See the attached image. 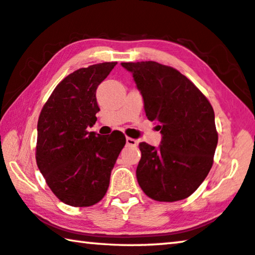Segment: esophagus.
Instances as JSON below:
<instances>
[{"label": "esophagus", "mask_w": 255, "mask_h": 255, "mask_svg": "<svg viewBox=\"0 0 255 255\" xmlns=\"http://www.w3.org/2000/svg\"><path fill=\"white\" fill-rule=\"evenodd\" d=\"M136 143H138V142H136V140L132 139V138H128V136H127V144H128V146L135 147Z\"/></svg>", "instance_id": "34e87169"}]
</instances>
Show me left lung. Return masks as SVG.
I'll use <instances>...</instances> for the list:
<instances>
[{"label": "left lung", "instance_id": "left-lung-1", "mask_svg": "<svg viewBox=\"0 0 255 255\" xmlns=\"http://www.w3.org/2000/svg\"><path fill=\"white\" fill-rule=\"evenodd\" d=\"M122 66L132 73L147 119L162 133L158 148L139 143V186L157 202L189 197L213 165L218 132L212 106L193 82L170 66L156 61Z\"/></svg>", "mask_w": 255, "mask_h": 255}]
</instances>
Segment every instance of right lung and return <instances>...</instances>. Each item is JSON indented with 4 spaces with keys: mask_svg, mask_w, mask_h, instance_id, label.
Instances as JSON below:
<instances>
[{
    "mask_svg": "<svg viewBox=\"0 0 255 255\" xmlns=\"http://www.w3.org/2000/svg\"><path fill=\"white\" fill-rule=\"evenodd\" d=\"M117 62L80 68L57 85L37 122L36 163L52 193L65 204L87 207L107 193L111 173L127 139L88 132L100 111L98 85Z\"/></svg>",
    "mask_w": 255,
    "mask_h": 255,
    "instance_id": "add662e5",
    "label": "right lung"
}]
</instances>
